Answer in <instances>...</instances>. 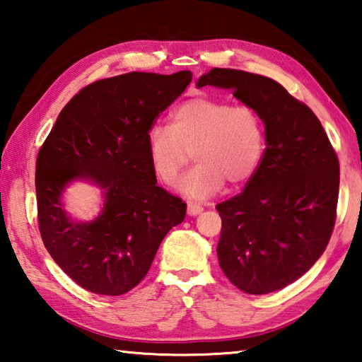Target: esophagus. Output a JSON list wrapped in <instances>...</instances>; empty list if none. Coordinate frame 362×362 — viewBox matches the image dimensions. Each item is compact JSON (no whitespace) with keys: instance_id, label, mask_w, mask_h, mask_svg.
I'll return each instance as SVG.
<instances>
[{"instance_id":"esophagus-1","label":"esophagus","mask_w":362,"mask_h":362,"mask_svg":"<svg viewBox=\"0 0 362 362\" xmlns=\"http://www.w3.org/2000/svg\"><path fill=\"white\" fill-rule=\"evenodd\" d=\"M187 211H188L189 216H198V214L203 212V206L198 204V203H194V201H188Z\"/></svg>"}]
</instances>
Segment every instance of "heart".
Here are the masks:
<instances>
[{
	"label": "heart",
	"instance_id": "heart-1",
	"mask_svg": "<svg viewBox=\"0 0 362 362\" xmlns=\"http://www.w3.org/2000/svg\"><path fill=\"white\" fill-rule=\"evenodd\" d=\"M267 150L263 116L252 105L194 97L170 113L168 126L146 132L151 169L166 185H175L193 156L198 164L183 177L180 189L188 198L206 199L222 189L247 183L259 170Z\"/></svg>",
	"mask_w": 362,
	"mask_h": 362
}]
</instances>
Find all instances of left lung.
Listing matches in <instances>:
<instances>
[{
	"mask_svg": "<svg viewBox=\"0 0 362 362\" xmlns=\"http://www.w3.org/2000/svg\"><path fill=\"white\" fill-rule=\"evenodd\" d=\"M231 89L267 127L265 156L240 194L216 206L222 217L218 265L238 289L262 296L308 272L332 236L340 164L320 119L272 78L212 69L198 86Z\"/></svg>",
	"mask_w": 362,
	"mask_h": 362,
	"instance_id": "8db88e82",
	"label": "left lung"
}]
</instances>
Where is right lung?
Instances as JSON below:
<instances>
[{"mask_svg": "<svg viewBox=\"0 0 362 362\" xmlns=\"http://www.w3.org/2000/svg\"><path fill=\"white\" fill-rule=\"evenodd\" d=\"M192 71H132L86 86L60 112L36 158L41 240L83 289L121 296L145 278L159 244L185 218L187 204L156 185L146 132L187 86ZM86 178L104 189L103 212L75 223L62 193Z\"/></svg>", "mask_w": 362, "mask_h": 362, "instance_id": "add662e5", "label": "right lung"}]
</instances>
